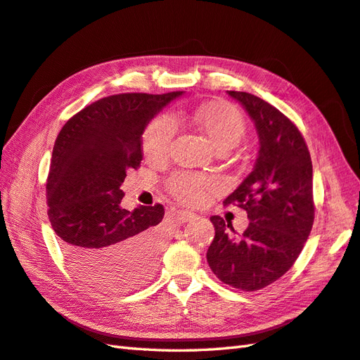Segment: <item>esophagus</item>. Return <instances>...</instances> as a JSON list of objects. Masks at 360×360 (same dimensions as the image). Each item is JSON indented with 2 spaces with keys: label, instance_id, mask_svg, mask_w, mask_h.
<instances>
[{
  "label": "esophagus",
  "instance_id": "obj_1",
  "mask_svg": "<svg viewBox=\"0 0 360 360\" xmlns=\"http://www.w3.org/2000/svg\"><path fill=\"white\" fill-rule=\"evenodd\" d=\"M176 216H178V219L181 220V222H190V220H193V219L196 217L195 213H191V211H187V210L176 211Z\"/></svg>",
  "mask_w": 360,
  "mask_h": 360
}]
</instances>
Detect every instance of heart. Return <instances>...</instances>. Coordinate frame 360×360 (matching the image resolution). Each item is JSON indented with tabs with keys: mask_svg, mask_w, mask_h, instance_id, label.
Segmentation results:
<instances>
[{
	"mask_svg": "<svg viewBox=\"0 0 360 360\" xmlns=\"http://www.w3.org/2000/svg\"><path fill=\"white\" fill-rule=\"evenodd\" d=\"M193 122L217 150L231 149L245 134L243 117L226 101H214L200 106L193 115ZM173 136L174 123L172 117L162 115L152 122L146 129L143 140L147 158L153 161L162 160L170 149ZM169 187L179 200L186 204H198L204 199L207 190L213 187V182L193 173H176L170 178Z\"/></svg>",
	"mask_w": 360,
	"mask_h": 360,
	"instance_id": "heart-1",
	"label": "heart"
}]
</instances>
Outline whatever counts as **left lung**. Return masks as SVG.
Listing matches in <instances>:
<instances>
[{"instance_id":"obj_1","label":"left lung","mask_w":360,"mask_h":360,"mask_svg":"<svg viewBox=\"0 0 360 360\" xmlns=\"http://www.w3.org/2000/svg\"><path fill=\"white\" fill-rule=\"evenodd\" d=\"M226 92L252 120L259 152L252 172L224 202L243 208L250 225L236 236L231 224L211 216L207 262L222 283L252 292L278 280L302 251L315 217L313 169L306 141L288 117L260 97Z\"/></svg>"}]
</instances>
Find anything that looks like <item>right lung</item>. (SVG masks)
Returning <instances> with one entry per match:
<instances>
[{"label": "right lung", "mask_w": 360, "mask_h": 360, "mask_svg": "<svg viewBox=\"0 0 360 360\" xmlns=\"http://www.w3.org/2000/svg\"><path fill=\"white\" fill-rule=\"evenodd\" d=\"M184 96L117 94L82 109L60 129L47 181L50 224L82 280L126 290L152 276L162 246V205L122 207L126 173L143 160L147 124Z\"/></svg>", "instance_id": "obj_1"}]
</instances>
